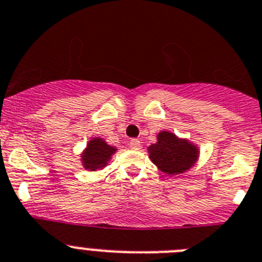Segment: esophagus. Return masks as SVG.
<instances>
[{
  "instance_id": "34e87169",
  "label": "esophagus",
  "mask_w": 262,
  "mask_h": 262,
  "mask_svg": "<svg viewBox=\"0 0 262 262\" xmlns=\"http://www.w3.org/2000/svg\"><path fill=\"white\" fill-rule=\"evenodd\" d=\"M129 147L133 148V150H140L141 142L137 140V138H133V140H130V142H129Z\"/></svg>"
}]
</instances>
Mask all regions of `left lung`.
Listing matches in <instances>:
<instances>
[{
	"instance_id": "left-lung-1",
	"label": "left lung",
	"mask_w": 262,
	"mask_h": 262,
	"mask_svg": "<svg viewBox=\"0 0 262 262\" xmlns=\"http://www.w3.org/2000/svg\"><path fill=\"white\" fill-rule=\"evenodd\" d=\"M147 150L152 163L167 175H179L188 171L199 158L197 146L168 130L158 133V142L148 146Z\"/></svg>"
}]
</instances>
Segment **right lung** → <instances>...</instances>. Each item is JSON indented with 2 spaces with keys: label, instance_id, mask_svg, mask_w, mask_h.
<instances>
[{
  "label": "right lung",
  "instance_id": "add662e5",
  "mask_svg": "<svg viewBox=\"0 0 262 262\" xmlns=\"http://www.w3.org/2000/svg\"><path fill=\"white\" fill-rule=\"evenodd\" d=\"M116 152V147L110 146L103 138L95 137L87 142L84 151L82 152L81 162L86 169L96 171L107 166L111 157Z\"/></svg>",
  "mask_w": 262,
  "mask_h": 262
}]
</instances>
